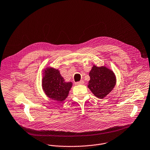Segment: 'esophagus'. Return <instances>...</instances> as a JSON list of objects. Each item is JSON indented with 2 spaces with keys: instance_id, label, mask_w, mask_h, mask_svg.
<instances>
[{
  "instance_id": "esophagus-1",
  "label": "esophagus",
  "mask_w": 150,
  "mask_h": 150,
  "mask_svg": "<svg viewBox=\"0 0 150 150\" xmlns=\"http://www.w3.org/2000/svg\"><path fill=\"white\" fill-rule=\"evenodd\" d=\"M83 83H84V81H83V80H81L80 81L77 82L75 83L76 85H82V84H83Z\"/></svg>"
}]
</instances>
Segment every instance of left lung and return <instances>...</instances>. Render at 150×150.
<instances>
[{
  "instance_id": "left-lung-1",
  "label": "left lung",
  "mask_w": 150,
  "mask_h": 150,
  "mask_svg": "<svg viewBox=\"0 0 150 150\" xmlns=\"http://www.w3.org/2000/svg\"><path fill=\"white\" fill-rule=\"evenodd\" d=\"M90 80L88 88L99 99L105 98L114 88L116 83L115 73L106 67L93 65L89 73Z\"/></svg>"
}]
</instances>
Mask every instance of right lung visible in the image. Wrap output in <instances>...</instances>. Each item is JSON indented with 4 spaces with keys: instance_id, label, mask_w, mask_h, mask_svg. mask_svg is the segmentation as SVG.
<instances>
[{
    "instance_id": "1",
    "label": "right lung",
    "mask_w": 150,
    "mask_h": 150,
    "mask_svg": "<svg viewBox=\"0 0 150 150\" xmlns=\"http://www.w3.org/2000/svg\"><path fill=\"white\" fill-rule=\"evenodd\" d=\"M42 88L45 94L52 100L62 102L68 97L72 88L71 82H65L58 69L47 67L43 71Z\"/></svg>"
}]
</instances>
